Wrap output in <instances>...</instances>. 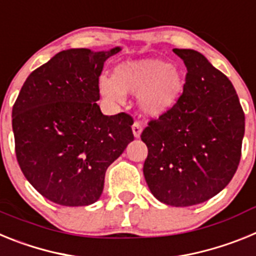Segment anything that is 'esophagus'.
Returning <instances> with one entry per match:
<instances>
[{
	"label": "esophagus",
	"instance_id": "esophagus-1",
	"mask_svg": "<svg viewBox=\"0 0 256 256\" xmlns=\"http://www.w3.org/2000/svg\"><path fill=\"white\" fill-rule=\"evenodd\" d=\"M132 130H133V134H134L136 138H138L142 133V124L140 123V122H134L132 126Z\"/></svg>",
	"mask_w": 256,
	"mask_h": 256
}]
</instances>
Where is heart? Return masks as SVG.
<instances>
[{
	"instance_id": "obj_1",
	"label": "heart",
	"mask_w": 256,
	"mask_h": 256,
	"mask_svg": "<svg viewBox=\"0 0 256 256\" xmlns=\"http://www.w3.org/2000/svg\"><path fill=\"white\" fill-rule=\"evenodd\" d=\"M98 90L110 102H122L124 94H138V108L146 116L159 118L180 104L186 79L177 68L159 58L130 60L116 65L112 78L101 76Z\"/></svg>"
}]
</instances>
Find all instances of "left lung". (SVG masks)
<instances>
[{
	"instance_id": "1",
	"label": "left lung",
	"mask_w": 256,
	"mask_h": 256,
	"mask_svg": "<svg viewBox=\"0 0 256 256\" xmlns=\"http://www.w3.org/2000/svg\"><path fill=\"white\" fill-rule=\"evenodd\" d=\"M187 68L180 104L141 134L151 194L170 206L209 200L230 182L241 159L245 114L230 79L195 50L174 48Z\"/></svg>"
}]
</instances>
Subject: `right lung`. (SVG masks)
I'll list each match as a JSON object with an SVG mask.
<instances>
[{
  "mask_svg": "<svg viewBox=\"0 0 256 256\" xmlns=\"http://www.w3.org/2000/svg\"><path fill=\"white\" fill-rule=\"evenodd\" d=\"M70 48L32 72L12 108L15 152L40 195L62 206L96 202L106 169L134 140L132 116L104 115L98 78L120 51Z\"/></svg>",
  "mask_w": 256,
  "mask_h": 256,
  "instance_id": "obj_1",
  "label": "right lung"
}]
</instances>
